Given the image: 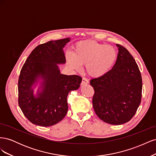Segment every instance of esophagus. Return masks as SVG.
I'll list each match as a JSON object with an SVG mask.
<instances>
[{
	"label": "esophagus",
	"instance_id": "1",
	"mask_svg": "<svg viewBox=\"0 0 156 156\" xmlns=\"http://www.w3.org/2000/svg\"><path fill=\"white\" fill-rule=\"evenodd\" d=\"M88 79L83 77V80H82V83H81V84L82 85H83V84H88Z\"/></svg>",
	"mask_w": 156,
	"mask_h": 156
}]
</instances>
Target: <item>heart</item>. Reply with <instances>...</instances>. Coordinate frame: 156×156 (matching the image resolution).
Instances as JSON below:
<instances>
[{
	"label": "heart",
	"instance_id": "obj_1",
	"mask_svg": "<svg viewBox=\"0 0 156 156\" xmlns=\"http://www.w3.org/2000/svg\"><path fill=\"white\" fill-rule=\"evenodd\" d=\"M118 53L112 46L88 40L80 42L73 53L66 55L69 66L76 71L86 64L87 72L94 77H101L112 69L117 59Z\"/></svg>",
	"mask_w": 156,
	"mask_h": 156
}]
</instances>
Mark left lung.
Instances as JSON below:
<instances>
[{
	"instance_id": "8db88e82",
	"label": "left lung",
	"mask_w": 156,
	"mask_h": 156,
	"mask_svg": "<svg viewBox=\"0 0 156 156\" xmlns=\"http://www.w3.org/2000/svg\"><path fill=\"white\" fill-rule=\"evenodd\" d=\"M119 49L113 68L101 77L90 81L94 90V111L106 123L120 125L129 122L141 101L142 77L135 59L123 46Z\"/></svg>"
}]
</instances>
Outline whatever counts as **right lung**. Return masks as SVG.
I'll return each instance as SVG.
<instances>
[{"instance_id":"right-lung-1","label":"right lung","mask_w":156,"mask_h":156,"mask_svg":"<svg viewBox=\"0 0 156 156\" xmlns=\"http://www.w3.org/2000/svg\"><path fill=\"white\" fill-rule=\"evenodd\" d=\"M70 40L49 41L37 46L21 68L19 105L35 125L48 127L62 120L68 110V93L77 90L82 81L79 75L62 74L58 66L66 63L63 49Z\"/></svg>"}]
</instances>
